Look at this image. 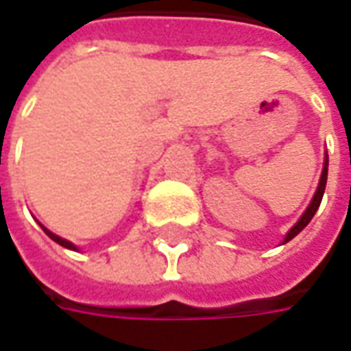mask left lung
Returning a JSON list of instances; mask_svg holds the SVG:
<instances>
[{"instance_id":"left-lung-1","label":"left lung","mask_w":351,"mask_h":351,"mask_svg":"<svg viewBox=\"0 0 351 351\" xmlns=\"http://www.w3.org/2000/svg\"><path fill=\"white\" fill-rule=\"evenodd\" d=\"M326 173H328V157L325 159V167H323V175H321V182H319V188H317L315 195H313V199H311V204H309V207H307V211L302 215V219L298 221V225L286 234V240L285 242H290L292 238H294L298 232H302L304 228L307 226V223L313 219V215H315V211L319 209V206H321V199H323V194H325V186H326Z\"/></svg>"}]
</instances>
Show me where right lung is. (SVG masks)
<instances>
[{
	"mask_svg": "<svg viewBox=\"0 0 351 351\" xmlns=\"http://www.w3.org/2000/svg\"><path fill=\"white\" fill-rule=\"evenodd\" d=\"M44 230H45V228H44ZM45 234L49 236V238H51L53 242H57V244H59V245H63V247H69V250H75V245L71 244V242H66V240H63V238H59V236H56V234H53V232L45 230Z\"/></svg>",
	"mask_w": 351,
	"mask_h": 351,
	"instance_id": "right-lung-1",
	"label": "right lung"
}]
</instances>
